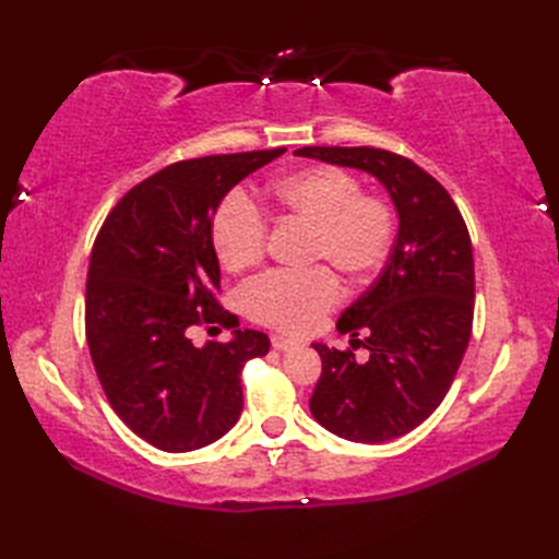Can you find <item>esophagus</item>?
Listing matches in <instances>:
<instances>
[{
    "label": "esophagus",
    "mask_w": 559,
    "mask_h": 559,
    "mask_svg": "<svg viewBox=\"0 0 559 559\" xmlns=\"http://www.w3.org/2000/svg\"><path fill=\"white\" fill-rule=\"evenodd\" d=\"M271 346L276 350H293V348H298L300 343L293 338H286V336H271Z\"/></svg>",
    "instance_id": "34e87169"
}]
</instances>
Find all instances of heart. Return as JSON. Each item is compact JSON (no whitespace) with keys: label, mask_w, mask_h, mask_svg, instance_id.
I'll list each match as a JSON object with an SVG mask.
<instances>
[{"label":"heart","mask_w":559,"mask_h":559,"mask_svg":"<svg viewBox=\"0 0 559 559\" xmlns=\"http://www.w3.org/2000/svg\"><path fill=\"white\" fill-rule=\"evenodd\" d=\"M264 209L278 223L310 228L305 273H269L245 290V310L254 322L307 334L341 300L334 273L365 283L384 264L394 242L396 216L386 199L362 194L360 182L334 165H314L271 182ZM211 242L230 271L257 266L266 252V223L245 194L221 201L211 221Z\"/></svg>","instance_id":"obj_1"}]
</instances>
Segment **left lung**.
I'll list each match as a JSON object with an SVG mask.
<instances>
[{"label": "left lung", "mask_w": 559, "mask_h": 559, "mask_svg": "<svg viewBox=\"0 0 559 559\" xmlns=\"http://www.w3.org/2000/svg\"><path fill=\"white\" fill-rule=\"evenodd\" d=\"M295 156L370 173L394 201L399 233L386 266L336 324L370 360L312 343L322 358L314 420L350 442L382 444L430 418L454 382L476 298L471 235L447 189L399 153L305 146Z\"/></svg>", "instance_id": "8db88e82"}]
</instances>
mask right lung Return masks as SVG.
I'll return each mask as SVG.
<instances>
[{
    "instance_id": "add662e5",
    "label": "right lung",
    "mask_w": 559,
    "mask_h": 559,
    "mask_svg": "<svg viewBox=\"0 0 559 559\" xmlns=\"http://www.w3.org/2000/svg\"><path fill=\"white\" fill-rule=\"evenodd\" d=\"M286 153H228L173 163L129 189L93 242L86 341L112 411L156 449L216 442L242 413V367L269 336L236 329L230 344L194 347L192 325L240 326L216 300L221 266L211 221L223 197Z\"/></svg>"
}]
</instances>
